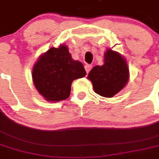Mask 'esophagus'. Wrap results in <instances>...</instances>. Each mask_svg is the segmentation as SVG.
Segmentation results:
<instances>
[{"instance_id":"esophagus-1","label":"esophagus","mask_w":159,"mask_h":159,"mask_svg":"<svg viewBox=\"0 0 159 159\" xmlns=\"http://www.w3.org/2000/svg\"><path fill=\"white\" fill-rule=\"evenodd\" d=\"M91 69H92V66L91 65H86L85 66V70H86V72L89 73L91 70Z\"/></svg>"}]
</instances>
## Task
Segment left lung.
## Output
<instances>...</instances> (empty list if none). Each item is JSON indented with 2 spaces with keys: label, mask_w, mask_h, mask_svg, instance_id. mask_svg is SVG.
I'll list each match as a JSON object with an SVG mask.
<instances>
[{
  "label": "left lung",
  "mask_w": 159,
  "mask_h": 159,
  "mask_svg": "<svg viewBox=\"0 0 159 159\" xmlns=\"http://www.w3.org/2000/svg\"><path fill=\"white\" fill-rule=\"evenodd\" d=\"M94 92L103 97L114 96L123 89L129 80L126 61L117 52L108 49L103 66H96L89 73Z\"/></svg>",
  "instance_id": "8db88e82"
}]
</instances>
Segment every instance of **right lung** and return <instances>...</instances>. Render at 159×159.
<instances>
[{"mask_svg":"<svg viewBox=\"0 0 159 159\" xmlns=\"http://www.w3.org/2000/svg\"><path fill=\"white\" fill-rule=\"evenodd\" d=\"M85 76L83 65L72 59L65 45L52 48L40 56L32 71L36 89L49 101L67 99L73 81Z\"/></svg>","mask_w":159,"mask_h":159,"instance_id":"right-lung-1","label":"right lung"}]
</instances>
